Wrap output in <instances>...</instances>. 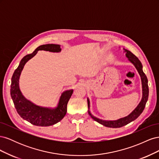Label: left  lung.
Wrapping results in <instances>:
<instances>
[{
	"mask_svg": "<svg viewBox=\"0 0 159 159\" xmlns=\"http://www.w3.org/2000/svg\"><path fill=\"white\" fill-rule=\"evenodd\" d=\"M124 50H125V52H126V56L127 57H128V60L131 61L132 64H133L134 66H135L136 69L137 70L139 74H140L141 78L142 87H143V98L141 102L138 105V106L134 109V110L131 114H129L127 117L121 118L118 120H116V121H103V120L95 117L91 114L90 111H89V99H88V109H89L88 113L91 116V117L93 120H95V121H97L99 123L107 127H111V128L121 127L126 125H127L128 123L132 122L133 121H134V120H135L143 111L145 107V105L148 98V80L146 75L143 71V66H142L141 62L138 59V57L134 56L133 53H131V52L127 50H125V49Z\"/></svg>",
	"mask_w": 159,
	"mask_h": 159,
	"instance_id": "8db88e82",
	"label": "left lung"
}]
</instances>
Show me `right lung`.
Returning a JSON list of instances; mask_svg holds the SVG:
<instances>
[{
  "label": "right lung",
  "instance_id": "obj_1",
  "mask_svg": "<svg viewBox=\"0 0 159 159\" xmlns=\"http://www.w3.org/2000/svg\"><path fill=\"white\" fill-rule=\"evenodd\" d=\"M38 50H45L52 52L61 51L58 44H45L38 46L32 54L25 56L21 60L20 64L14 71L11 79V95L18 113L23 119L36 126L47 127L53 125L60 121L67 112V104L68 103L73 90L64 91L61 94L58 105L55 109H49L38 106L22 95L19 88V78L21 71L26 62L34 56Z\"/></svg>",
  "mask_w": 159,
  "mask_h": 159
}]
</instances>
